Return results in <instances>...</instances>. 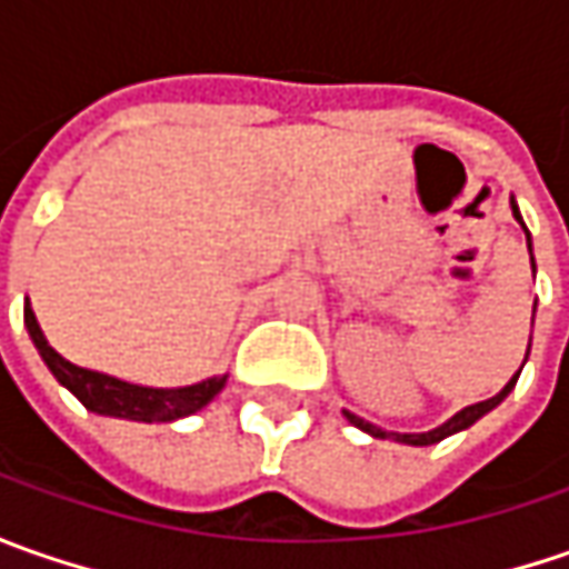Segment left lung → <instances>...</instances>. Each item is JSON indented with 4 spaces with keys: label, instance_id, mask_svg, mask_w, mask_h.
<instances>
[{
    "label": "left lung",
    "instance_id": "1",
    "mask_svg": "<svg viewBox=\"0 0 569 569\" xmlns=\"http://www.w3.org/2000/svg\"><path fill=\"white\" fill-rule=\"evenodd\" d=\"M510 208H513V218L522 224V214H519V206H516V199H510ZM522 230H526V224H522ZM526 247H529V252H532V237H529V230H526ZM532 272H536V256H532ZM532 322H536V307H532ZM532 348V345H529ZM526 361H529V351H526ZM522 361V363H526ZM519 373H522V367L516 370L513 377H510V382L497 392V396H491V399H485V402H475L469 405V408H462V411H456L449 421H443L440 427H433V430H425V433H396V430H382V427L370 425V421H363V418H358V415H351V411H345V418L351 421V425L358 427V430H363V433H370V437H377V440H396V443H405V447H430V443H440V440H447V437H452V433H459V430H466V427H471L478 418H485L488 411H493L497 405L503 402L510 392H513L516 380H519Z\"/></svg>",
    "mask_w": 569,
    "mask_h": 569
}]
</instances>
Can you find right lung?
Here are the masks:
<instances>
[{
    "mask_svg": "<svg viewBox=\"0 0 569 569\" xmlns=\"http://www.w3.org/2000/svg\"><path fill=\"white\" fill-rule=\"evenodd\" d=\"M24 326L31 336L37 355L50 367L59 386H66L78 402L84 405L94 415L107 418H122V421H142V425H170L189 418L196 411H202L228 382V373L221 377H208L192 386H177V389H158V386H139V382H126L110 373H98L88 367L66 361L53 345L47 341L40 322L33 317L31 300H24Z\"/></svg>",
    "mask_w": 569,
    "mask_h": 569,
    "instance_id": "1",
    "label": "right lung"
}]
</instances>
